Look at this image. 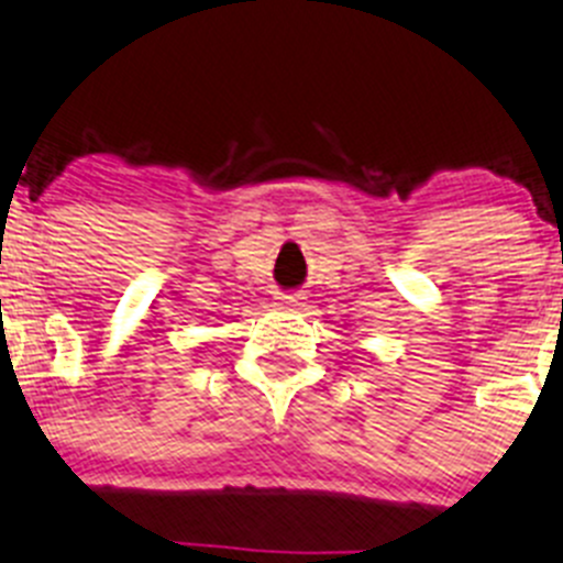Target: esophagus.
<instances>
[{
    "instance_id": "obj_1",
    "label": "esophagus",
    "mask_w": 563,
    "mask_h": 563,
    "mask_svg": "<svg viewBox=\"0 0 563 563\" xmlns=\"http://www.w3.org/2000/svg\"><path fill=\"white\" fill-rule=\"evenodd\" d=\"M277 299H280L277 306L288 308V311H297V308L302 306V299H306V297H302V294H280V297H277Z\"/></svg>"
}]
</instances>
